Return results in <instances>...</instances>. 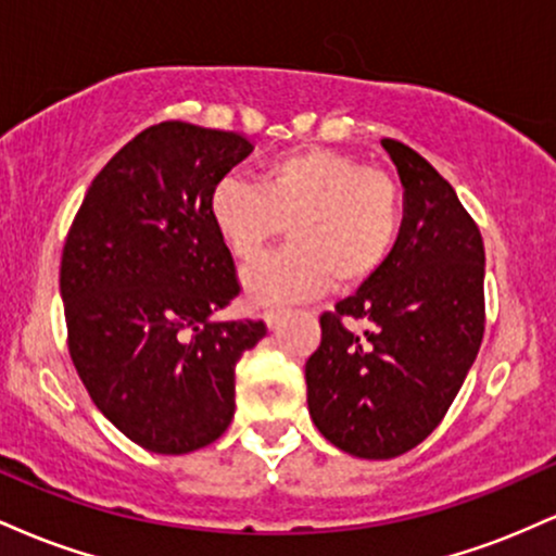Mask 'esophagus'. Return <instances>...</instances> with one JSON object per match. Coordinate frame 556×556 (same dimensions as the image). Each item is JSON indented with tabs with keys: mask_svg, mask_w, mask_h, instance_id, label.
I'll return each instance as SVG.
<instances>
[{
	"mask_svg": "<svg viewBox=\"0 0 556 556\" xmlns=\"http://www.w3.org/2000/svg\"><path fill=\"white\" fill-rule=\"evenodd\" d=\"M279 318H282V311H266V314H264V321H266V327H269V329H277Z\"/></svg>",
	"mask_w": 556,
	"mask_h": 556,
	"instance_id": "obj_1",
	"label": "esophagus"
}]
</instances>
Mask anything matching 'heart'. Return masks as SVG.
<instances>
[{
    "label": "heart",
    "mask_w": 556,
    "mask_h": 556,
    "mask_svg": "<svg viewBox=\"0 0 556 556\" xmlns=\"http://www.w3.org/2000/svg\"><path fill=\"white\" fill-rule=\"evenodd\" d=\"M208 216L240 264H256L287 227L292 245L242 279L253 303L279 305L374 277L400 238L402 193L389 172L311 146L271 159L258 185L216 182Z\"/></svg>",
    "instance_id": "1"
}]
</instances>
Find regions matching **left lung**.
I'll use <instances>...</instances> for the list:
<instances>
[{"mask_svg":"<svg viewBox=\"0 0 556 556\" xmlns=\"http://www.w3.org/2000/svg\"><path fill=\"white\" fill-rule=\"evenodd\" d=\"M381 146L402 182L400 238L384 266L321 316V344L305 363L316 429L363 460L397 457L437 429L483 337L476 222L424 156L392 138Z\"/></svg>","mask_w":556,"mask_h":556,"instance_id":"obj_1","label":"left lung"}]
</instances>
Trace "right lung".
I'll use <instances>...</instances> for the list:
<instances>
[{"instance_id": "obj_1", "label": "right lung", "mask_w": 556, "mask_h": 556, "mask_svg": "<svg viewBox=\"0 0 556 556\" xmlns=\"http://www.w3.org/2000/svg\"><path fill=\"white\" fill-rule=\"evenodd\" d=\"M253 151L240 132L162 123L88 188L62 251L70 358L130 442L185 455L235 416V366L264 321H214L240 292L208 216L214 185Z\"/></svg>"}]
</instances>
